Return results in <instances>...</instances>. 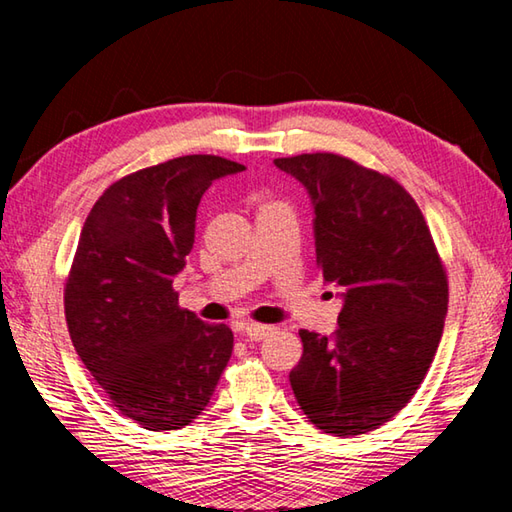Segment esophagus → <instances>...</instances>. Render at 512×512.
Here are the masks:
<instances>
[{"instance_id": "obj_1", "label": "esophagus", "mask_w": 512, "mask_h": 512, "mask_svg": "<svg viewBox=\"0 0 512 512\" xmlns=\"http://www.w3.org/2000/svg\"><path fill=\"white\" fill-rule=\"evenodd\" d=\"M275 327H271V325H259V323H246L244 325V336L248 341H262V339H266L268 334L273 332Z\"/></svg>"}]
</instances>
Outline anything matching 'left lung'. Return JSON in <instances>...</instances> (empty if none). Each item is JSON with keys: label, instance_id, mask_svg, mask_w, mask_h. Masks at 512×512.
Returning <instances> with one entry per match:
<instances>
[{"label": "left lung", "instance_id": "8db88e82", "mask_svg": "<svg viewBox=\"0 0 512 512\" xmlns=\"http://www.w3.org/2000/svg\"><path fill=\"white\" fill-rule=\"evenodd\" d=\"M314 203L316 262L341 289L334 336L300 329L293 395L311 424L359 436L395 418L436 357L447 273L411 194L336 153L277 158Z\"/></svg>", "mask_w": 512, "mask_h": 512}]
</instances>
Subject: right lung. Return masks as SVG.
I'll use <instances>...</instances> for the list:
<instances>
[{
  "label": "right lung",
  "mask_w": 512,
  "mask_h": 512,
  "mask_svg": "<svg viewBox=\"0 0 512 512\" xmlns=\"http://www.w3.org/2000/svg\"><path fill=\"white\" fill-rule=\"evenodd\" d=\"M244 169L219 155L140 169L101 194L81 230L65 284L69 336L112 406L149 431L194 422L230 361L232 329L180 309L173 277L205 189Z\"/></svg>",
  "instance_id": "right-lung-1"
}]
</instances>
